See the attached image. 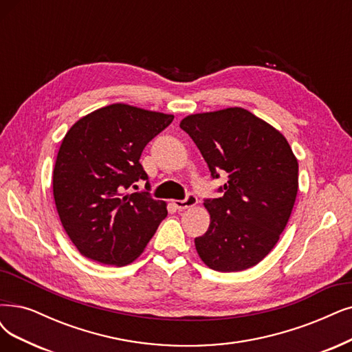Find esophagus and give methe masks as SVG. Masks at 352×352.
<instances>
[{"instance_id":"34e87169","label":"esophagus","mask_w":352,"mask_h":352,"mask_svg":"<svg viewBox=\"0 0 352 352\" xmlns=\"http://www.w3.org/2000/svg\"><path fill=\"white\" fill-rule=\"evenodd\" d=\"M197 203H199V199L194 196V194H188L187 199H184V200H173V204L179 210L190 209V207H194Z\"/></svg>"}]
</instances>
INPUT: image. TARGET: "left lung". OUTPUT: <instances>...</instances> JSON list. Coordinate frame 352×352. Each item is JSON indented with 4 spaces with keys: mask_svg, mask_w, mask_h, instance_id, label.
Wrapping results in <instances>:
<instances>
[{
    "mask_svg": "<svg viewBox=\"0 0 352 352\" xmlns=\"http://www.w3.org/2000/svg\"><path fill=\"white\" fill-rule=\"evenodd\" d=\"M188 133L213 178L226 173L219 199H207L210 225L194 239L201 261L214 271L256 265L287 225L298 188V164L287 139L242 107L184 117Z\"/></svg>",
    "mask_w": 352,
    "mask_h": 352,
    "instance_id": "1",
    "label": "left lung"
}]
</instances>
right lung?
<instances>
[{
	"mask_svg": "<svg viewBox=\"0 0 352 352\" xmlns=\"http://www.w3.org/2000/svg\"><path fill=\"white\" fill-rule=\"evenodd\" d=\"M173 120V114L116 102L81 117L65 135L54 168V197L81 255L123 267L146 248L168 214L166 203L126 190L148 179L139 162L142 151Z\"/></svg>",
	"mask_w": 352,
	"mask_h": 352,
	"instance_id": "right-lung-1",
	"label": "right lung"
}]
</instances>
